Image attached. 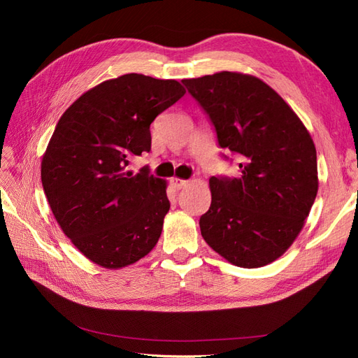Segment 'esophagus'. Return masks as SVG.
<instances>
[{"label":"esophagus","mask_w":358,"mask_h":358,"mask_svg":"<svg viewBox=\"0 0 358 358\" xmlns=\"http://www.w3.org/2000/svg\"><path fill=\"white\" fill-rule=\"evenodd\" d=\"M171 185L175 187L176 189H182L183 187H187V185H188V180H185V179H178V178H173V179H171Z\"/></svg>","instance_id":"esophagus-1"}]
</instances>
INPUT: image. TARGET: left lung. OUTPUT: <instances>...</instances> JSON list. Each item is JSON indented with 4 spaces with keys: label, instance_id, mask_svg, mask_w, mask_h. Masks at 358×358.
<instances>
[{
    "label": "left lung",
    "instance_id": "left-lung-1",
    "mask_svg": "<svg viewBox=\"0 0 358 358\" xmlns=\"http://www.w3.org/2000/svg\"><path fill=\"white\" fill-rule=\"evenodd\" d=\"M182 83L209 116L218 145L241 159L237 178L209 179L203 239L234 266L270 264L296 241L315 201L313 140L282 96L254 76L221 71Z\"/></svg>",
    "mask_w": 358,
    "mask_h": 358
}]
</instances>
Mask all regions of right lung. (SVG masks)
I'll list each match as a JSON object with an SVG mask.
<instances>
[{
    "label": "right lung",
    "instance_id": "right-lung-1",
    "mask_svg": "<svg viewBox=\"0 0 358 358\" xmlns=\"http://www.w3.org/2000/svg\"><path fill=\"white\" fill-rule=\"evenodd\" d=\"M178 80L129 73L80 95L58 121L41 183L71 243L106 268L133 264L157 245L170 209L166 182L128 170L150 150V124L182 99Z\"/></svg>",
    "mask_w": 358,
    "mask_h": 358
}]
</instances>
